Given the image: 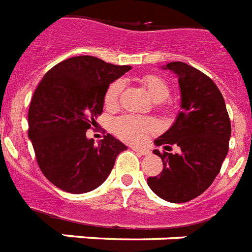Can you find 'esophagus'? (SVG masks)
Wrapping results in <instances>:
<instances>
[{
  "label": "esophagus",
  "mask_w": 252,
  "mask_h": 252,
  "mask_svg": "<svg viewBox=\"0 0 252 252\" xmlns=\"http://www.w3.org/2000/svg\"><path fill=\"white\" fill-rule=\"evenodd\" d=\"M132 151H135L136 154L143 155V156H147V155H150V151L146 150V148H138V147H132Z\"/></svg>",
  "instance_id": "34e87169"
}]
</instances>
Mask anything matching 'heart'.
Returning a JSON list of instances; mask_svg holds the SVG:
<instances>
[{
  "label": "heart",
  "mask_w": 252,
  "mask_h": 252,
  "mask_svg": "<svg viewBox=\"0 0 252 252\" xmlns=\"http://www.w3.org/2000/svg\"><path fill=\"white\" fill-rule=\"evenodd\" d=\"M140 83L146 87L151 98L158 102V108H164L165 98L169 96V86L162 78L158 75H144L140 79ZM124 84L121 80H114L109 84L104 94V104L108 109H113L118 104V98L122 92ZM110 128L120 139L128 143H142L148 135L156 131V124L154 120L147 117H136L132 114L117 117L112 121Z\"/></svg>",
  "instance_id": "b5f03b06"
}]
</instances>
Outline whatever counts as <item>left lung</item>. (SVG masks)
<instances>
[{"instance_id": "obj_1", "label": "left lung", "mask_w": 252, "mask_h": 252, "mask_svg": "<svg viewBox=\"0 0 252 252\" xmlns=\"http://www.w3.org/2000/svg\"><path fill=\"white\" fill-rule=\"evenodd\" d=\"M165 69L178 76L182 110L155 144L165 150L177 144L181 152L155 150L164 168L147 183L166 202L185 203L203 194L220 173L229 150L230 118L220 90L204 72L183 62H170Z\"/></svg>"}]
</instances>
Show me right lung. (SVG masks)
Here are the masks:
<instances>
[{
    "mask_svg": "<svg viewBox=\"0 0 252 252\" xmlns=\"http://www.w3.org/2000/svg\"><path fill=\"white\" fill-rule=\"evenodd\" d=\"M130 69L78 56L53 66L40 80L28 109V138L39 168L58 189L71 194L94 190L127 148L110 134L96 146L86 131L102 113L106 88Z\"/></svg>",
    "mask_w": 252,
    "mask_h": 252,
    "instance_id": "1",
    "label": "right lung"
}]
</instances>
